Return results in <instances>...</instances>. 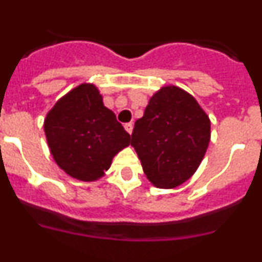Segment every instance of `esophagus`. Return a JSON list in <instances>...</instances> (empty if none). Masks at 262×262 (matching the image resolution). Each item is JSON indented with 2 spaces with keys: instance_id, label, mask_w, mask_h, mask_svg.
<instances>
[{
  "instance_id": "1",
  "label": "esophagus",
  "mask_w": 262,
  "mask_h": 262,
  "mask_svg": "<svg viewBox=\"0 0 262 262\" xmlns=\"http://www.w3.org/2000/svg\"><path fill=\"white\" fill-rule=\"evenodd\" d=\"M125 130H126L129 135H132V132H133V124H132V122L125 124Z\"/></svg>"
}]
</instances>
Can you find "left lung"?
I'll return each mask as SVG.
<instances>
[{"label":"left lung","instance_id":"left-lung-1","mask_svg":"<svg viewBox=\"0 0 262 262\" xmlns=\"http://www.w3.org/2000/svg\"><path fill=\"white\" fill-rule=\"evenodd\" d=\"M210 142V120L192 94L174 85L158 89L132 133L146 179L173 189L199 169Z\"/></svg>","mask_w":262,"mask_h":262}]
</instances>
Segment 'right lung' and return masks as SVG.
Returning <instances> with one entry per match:
<instances>
[{
    "label": "right lung",
    "mask_w": 262,
    "mask_h": 262,
    "mask_svg": "<svg viewBox=\"0 0 262 262\" xmlns=\"http://www.w3.org/2000/svg\"><path fill=\"white\" fill-rule=\"evenodd\" d=\"M43 132L53 160L68 176L97 181L111 168L114 156L130 145V136L104 105L94 83L68 92L48 112Z\"/></svg>",
    "instance_id": "add662e5"
}]
</instances>
